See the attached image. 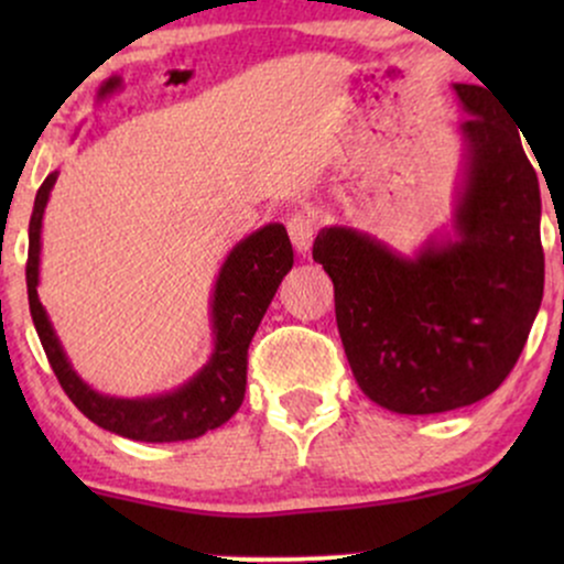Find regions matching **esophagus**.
<instances>
[{
	"mask_svg": "<svg viewBox=\"0 0 564 564\" xmlns=\"http://www.w3.org/2000/svg\"><path fill=\"white\" fill-rule=\"evenodd\" d=\"M286 230H289L291 243H294L300 251H307L315 236V219L304 215V212H294V215H289L286 219Z\"/></svg>",
	"mask_w": 564,
	"mask_h": 564,
	"instance_id": "1",
	"label": "esophagus"
}]
</instances>
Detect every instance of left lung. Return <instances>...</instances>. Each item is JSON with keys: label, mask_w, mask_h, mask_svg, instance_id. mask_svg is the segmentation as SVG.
<instances>
[{"label": "left lung", "mask_w": 564, "mask_h": 564, "mask_svg": "<svg viewBox=\"0 0 564 564\" xmlns=\"http://www.w3.org/2000/svg\"><path fill=\"white\" fill-rule=\"evenodd\" d=\"M469 172L458 241L400 260L347 228H326L313 260L334 281L336 326L355 381L408 416L488 398L520 360L543 296L541 191L496 95L456 84Z\"/></svg>", "instance_id": "obj_1"}]
</instances>
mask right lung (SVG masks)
Returning <instances> with one entry per match:
<instances>
[{"label":"right lung","instance_id":"1","mask_svg":"<svg viewBox=\"0 0 564 564\" xmlns=\"http://www.w3.org/2000/svg\"><path fill=\"white\" fill-rule=\"evenodd\" d=\"M57 174L53 172L36 191L34 212L29 223V260H25V286H29V307L34 318L39 341L53 366L63 392L68 394L89 422L102 430L142 443H174V440H193L204 432L217 430L243 403L246 392V364H249V345L260 326L264 310L281 286L283 275L294 264V249L283 225H264L254 236H249L230 251L223 273L217 278L215 304V334L217 345L209 366L198 377H193L183 390L151 400H119L106 398L89 390L84 381L70 371L57 336L50 326L47 313L39 302V230Z\"/></svg>","mask_w":564,"mask_h":564}]
</instances>
